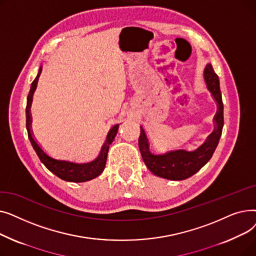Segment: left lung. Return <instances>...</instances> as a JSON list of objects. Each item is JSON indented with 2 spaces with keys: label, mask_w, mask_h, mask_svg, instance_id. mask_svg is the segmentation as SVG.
Returning a JSON list of instances; mask_svg holds the SVG:
<instances>
[{
  "label": "left lung",
  "mask_w": 256,
  "mask_h": 256,
  "mask_svg": "<svg viewBox=\"0 0 256 256\" xmlns=\"http://www.w3.org/2000/svg\"><path fill=\"white\" fill-rule=\"evenodd\" d=\"M204 80L206 87L212 93L214 100L217 102L218 111L214 115L216 128L208 139L194 152L178 150L168 152L164 154H154L150 150L148 140L141 126L139 137V148L146 167L154 176L171 180H182L190 178L202 168L212 156L219 143L224 124L223 102L220 91L219 78L214 74L212 66L208 63L204 70Z\"/></svg>",
  "instance_id": "8db88e82"
}]
</instances>
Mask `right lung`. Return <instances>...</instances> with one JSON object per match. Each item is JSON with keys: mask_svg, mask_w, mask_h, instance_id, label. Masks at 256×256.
Here are the masks:
<instances>
[{"mask_svg": "<svg viewBox=\"0 0 256 256\" xmlns=\"http://www.w3.org/2000/svg\"><path fill=\"white\" fill-rule=\"evenodd\" d=\"M40 72H42V68L39 70L37 76L35 78V80L31 84V89L28 94V100H26V130H28V136H29L30 142L33 146L34 150L36 152L38 158L44 163V165L50 172H52L55 176H57L59 178H61L63 180L72 182H87V180L96 178L104 169L108 152H109V146L115 139L119 126L116 124L110 130L109 134H108V136H106V139L100 150V154H98V156L96 160H92V162L80 164V163L72 162V160H59V158L48 156L35 141V139L32 135L31 128H30L31 122H32L30 109H31L32 98H33V93L37 87V82H38V78H39Z\"/></svg>", "mask_w": 256, "mask_h": 256, "instance_id": "1", "label": "right lung"}]
</instances>
